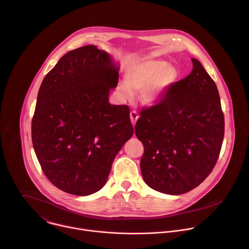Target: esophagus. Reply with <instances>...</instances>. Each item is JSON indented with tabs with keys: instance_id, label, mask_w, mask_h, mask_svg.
<instances>
[{
	"instance_id": "obj_1",
	"label": "esophagus",
	"mask_w": 249,
	"mask_h": 249,
	"mask_svg": "<svg viewBox=\"0 0 249 249\" xmlns=\"http://www.w3.org/2000/svg\"><path fill=\"white\" fill-rule=\"evenodd\" d=\"M130 118H131V121H132V124H133V126L135 125V123H136V121L138 120V118H139V114L136 112V111H131L130 112Z\"/></svg>"
}]
</instances>
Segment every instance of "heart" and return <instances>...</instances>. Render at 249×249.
Segmentation results:
<instances>
[{
	"label": "heart",
	"mask_w": 249,
	"mask_h": 249,
	"mask_svg": "<svg viewBox=\"0 0 249 249\" xmlns=\"http://www.w3.org/2000/svg\"><path fill=\"white\" fill-rule=\"evenodd\" d=\"M178 73L164 60L145 58L136 61L126 71L125 81L118 84L122 98L131 100L141 91V100L146 104L157 103L177 81Z\"/></svg>",
	"instance_id": "b5f03b06"
}]
</instances>
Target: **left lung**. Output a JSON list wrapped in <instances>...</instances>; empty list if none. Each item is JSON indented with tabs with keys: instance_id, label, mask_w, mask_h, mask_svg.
<instances>
[{
	"instance_id": "8db88e82",
	"label": "left lung",
	"mask_w": 249,
	"mask_h": 249,
	"mask_svg": "<svg viewBox=\"0 0 249 249\" xmlns=\"http://www.w3.org/2000/svg\"><path fill=\"white\" fill-rule=\"evenodd\" d=\"M192 63L190 75L142 109L135 126L144 145L143 178L164 194L180 195L201 184L214 168L224 140L217 86L197 59Z\"/></svg>"
}]
</instances>
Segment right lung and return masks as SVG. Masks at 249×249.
Wrapping results in <instances>:
<instances>
[{
	"label": "right lung",
	"mask_w": 249,
	"mask_h": 249,
	"mask_svg": "<svg viewBox=\"0 0 249 249\" xmlns=\"http://www.w3.org/2000/svg\"><path fill=\"white\" fill-rule=\"evenodd\" d=\"M119 67L94 45L65 54L40 86L31 123L34 152L49 181L87 196L103 187L134 133L127 105L109 103Z\"/></svg>",
	"instance_id": "1"
}]
</instances>
